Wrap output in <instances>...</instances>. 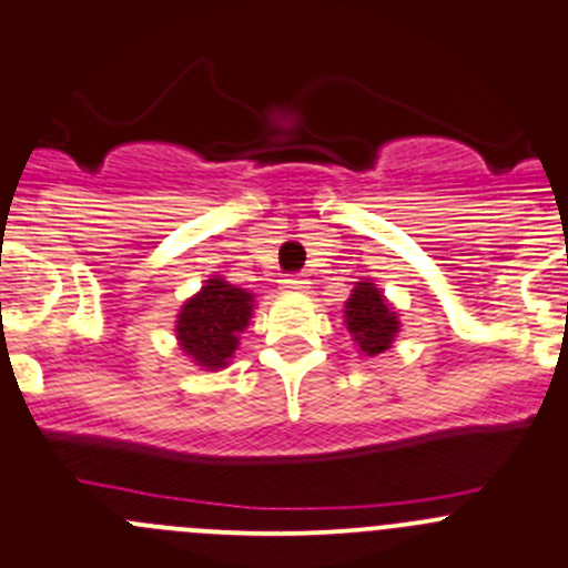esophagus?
<instances>
[{
  "label": "esophagus",
  "mask_w": 568,
  "mask_h": 568,
  "mask_svg": "<svg viewBox=\"0 0 568 568\" xmlns=\"http://www.w3.org/2000/svg\"><path fill=\"white\" fill-rule=\"evenodd\" d=\"M311 280L305 274H291V277L283 280V291H308Z\"/></svg>",
  "instance_id": "34e87169"
}]
</instances>
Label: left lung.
Wrapping results in <instances>:
<instances>
[{
    "label": "left lung",
    "mask_w": 568,
    "mask_h": 568,
    "mask_svg": "<svg viewBox=\"0 0 568 568\" xmlns=\"http://www.w3.org/2000/svg\"><path fill=\"white\" fill-rule=\"evenodd\" d=\"M344 327L358 353L375 358L395 344L400 333V314L373 280H362L353 285L344 302Z\"/></svg>",
    "instance_id": "left-lung-1"
}]
</instances>
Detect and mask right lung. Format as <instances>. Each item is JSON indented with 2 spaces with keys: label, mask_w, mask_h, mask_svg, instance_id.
Returning <instances> with one entry per match:
<instances>
[{
  "label": "right lung",
  "mask_w": 568,
  "mask_h": 568,
  "mask_svg": "<svg viewBox=\"0 0 568 568\" xmlns=\"http://www.w3.org/2000/svg\"><path fill=\"white\" fill-rule=\"evenodd\" d=\"M254 294L237 288L221 274L204 280L176 314V344L195 367L206 373L226 369L235 358L241 333L248 327Z\"/></svg>",
  "instance_id": "add662e5"
}]
</instances>
